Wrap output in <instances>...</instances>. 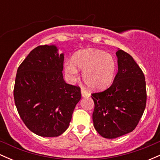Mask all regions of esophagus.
Here are the masks:
<instances>
[{
	"label": "esophagus",
	"mask_w": 160,
	"mask_h": 160,
	"mask_svg": "<svg viewBox=\"0 0 160 160\" xmlns=\"http://www.w3.org/2000/svg\"><path fill=\"white\" fill-rule=\"evenodd\" d=\"M81 95L82 97H83V98H89L90 96V93L88 92L87 91L84 90L83 89H81Z\"/></svg>",
	"instance_id": "1"
}]
</instances>
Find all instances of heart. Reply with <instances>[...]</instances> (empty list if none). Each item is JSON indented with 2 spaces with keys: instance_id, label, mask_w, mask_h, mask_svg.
Here are the masks:
<instances>
[{
  "instance_id": "1",
  "label": "heart",
  "mask_w": 160,
  "mask_h": 160,
  "mask_svg": "<svg viewBox=\"0 0 160 160\" xmlns=\"http://www.w3.org/2000/svg\"><path fill=\"white\" fill-rule=\"evenodd\" d=\"M79 69L82 71L85 83L94 90H102L113 82L115 77L117 62L112 55L103 50L86 49L78 51L65 64L66 74L75 79Z\"/></svg>"
}]
</instances>
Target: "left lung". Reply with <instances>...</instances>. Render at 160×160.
Masks as SVG:
<instances>
[{"mask_svg":"<svg viewBox=\"0 0 160 160\" xmlns=\"http://www.w3.org/2000/svg\"><path fill=\"white\" fill-rule=\"evenodd\" d=\"M118 72L112 85L102 92L92 94L95 109L94 127L101 136L116 138L135 129L146 107L144 73L133 58L118 49Z\"/></svg>","mask_w":160,"mask_h":160,"instance_id":"1","label":"left lung"}]
</instances>
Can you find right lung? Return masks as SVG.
Instances as JSON below:
<instances>
[{
    "label": "right lung",
    "mask_w": 160,
    "mask_h": 160,
    "mask_svg": "<svg viewBox=\"0 0 160 160\" xmlns=\"http://www.w3.org/2000/svg\"><path fill=\"white\" fill-rule=\"evenodd\" d=\"M64 53L56 45L39 46L19 65L14 86L18 113L29 130L42 137H57L68 128L80 88L63 79Z\"/></svg>",
    "instance_id": "obj_1"
}]
</instances>
